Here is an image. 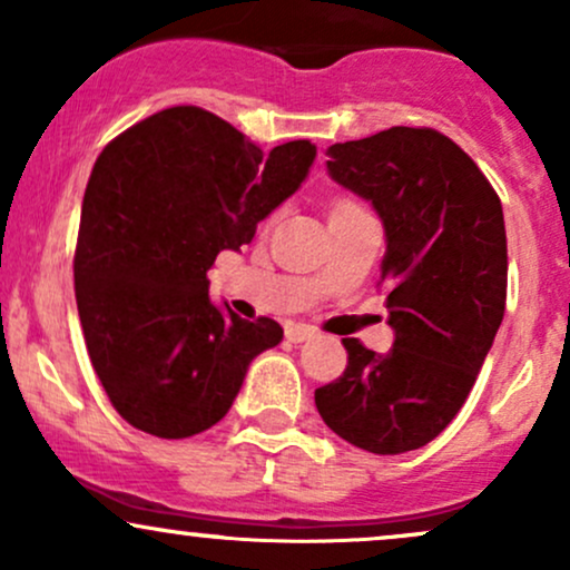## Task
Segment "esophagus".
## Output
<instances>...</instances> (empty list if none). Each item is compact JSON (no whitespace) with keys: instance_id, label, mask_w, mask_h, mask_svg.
<instances>
[{"instance_id":"obj_1","label":"esophagus","mask_w":570,"mask_h":570,"mask_svg":"<svg viewBox=\"0 0 570 570\" xmlns=\"http://www.w3.org/2000/svg\"><path fill=\"white\" fill-rule=\"evenodd\" d=\"M313 337V326L307 324H289L286 326V340L289 343H305V340Z\"/></svg>"}]
</instances>
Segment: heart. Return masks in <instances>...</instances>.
Wrapping results in <instances>:
<instances>
[{"label": "heart", "instance_id": "obj_1", "mask_svg": "<svg viewBox=\"0 0 570 570\" xmlns=\"http://www.w3.org/2000/svg\"><path fill=\"white\" fill-rule=\"evenodd\" d=\"M348 206H362V203H358V200H353V198H340V200L332 203V208H330V212H337V208H348Z\"/></svg>", "mask_w": 570, "mask_h": 570}]
</instances>
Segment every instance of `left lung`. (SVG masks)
<instances>
[{
	"instance_id": "1",
	"label": "left lung",
	"mask_w": 570,
	"mask_h": 570,
	"mask_svg": "<svg viewBox=\"0 0 570 570\" xmlns=\"http://www.w3.org/2000/svg\"><path fill=\"white\" fill-rule=\"evenodd\" d=\"M332 179L372 200L385 227L381 284L394 348L345 337L348 364L316 389L324 423L375 455L440 436L480 375L507 307L499 193L453 139L394 126L330 147Z\"/></svg>"
}]
</instances>
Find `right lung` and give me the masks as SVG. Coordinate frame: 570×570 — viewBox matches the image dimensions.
<instances>
[{
    "label": "right lung",
    "mask_w": 570,
    "mask_h": 570,
    "mask_svg": "<svg viewBox=\"0 0 570 570\" xmlns=\"http://www.w3.org/2000/svg\"><path fill=\"white\" fill-rule=\"evenodd\" d=\"M307 139L265 155L200 107H168L98 155L82 198L75 297L85 345L112 407L134 429L187 440L233 407L248 364L281 343L273 318L246 322L208 299L225 248L303 185Z\"/></svg>",
    "instance_id": "obj_1"
}]
</instances>
